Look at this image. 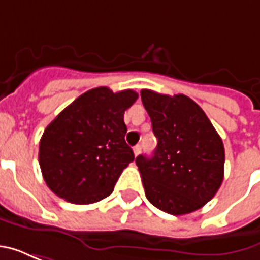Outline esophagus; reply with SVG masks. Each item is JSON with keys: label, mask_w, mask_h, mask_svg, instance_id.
<instances>
[{"label": "esophagus", "mask_w": 260, "mask_h": 260, "mask_svg": "<svg viewBox=\"0 0 260 260\" xmlns=\"http://www.w3.org/2000/svg\"><path fill=\"white\" fill-rule=\"evenodd\" d=\"M141 152H142V146L141 145H136V146L134 147V153H135V156H138Z\"/></svg>", "instance_id": "obj_1"}]
</instances>
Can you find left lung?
Segmentation results:
<instances>
[{"mask_svg": "<svg viewBox=\"0 0 260 260\" xmlns=\"http://www.w3.org/2000/svg\"><path fill=\"white\" fill-rule=\"evenodd\" d=\"M158 139L152 157L138 156L147 201L174 216L201 209L224 178V146L205 111L185 94L141 91Z\"/></svg>", "mask_w": 260, "mask_h": 260, "instance_id": "obj_1", "label": "left lung"}]
</instances>
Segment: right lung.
Wrapping results in <instances>:
<instances>
[{"label":"right lung","mask_w":260,"mask_h":260,"mask_svg":"<svg viewBox=\"0 0 260 260\" xmlns=\"http://www.w3.org/2000/svg\"><path fill=\"white\" fill-rule=\"evenodd\" d=\"M138 93L94 87L64 108L44 129L39 163L47 186L76 205L111 195L119 175L135 160L125 142L124 113Z\"/></svg>","instance_id":"1"}]
</instances>
